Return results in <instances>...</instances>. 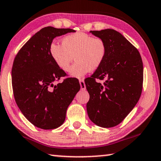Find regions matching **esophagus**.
<instances>
[{"label": "esophagus", "instance_id": "34e87169", "mask_svg": "<svg viewBox=\"0 0 161 161\" xmlns=\"http://www.w3.org/2000/svg\"><path fill=\"white\" fill-rule=\"evenodd\" d=\"M79 82H80V85L81 90H86V86L85 82H84V80H83V79H80V80H79Z\"/></svg>", "mask_w": 161, "mask_h": 161}]
</instances>
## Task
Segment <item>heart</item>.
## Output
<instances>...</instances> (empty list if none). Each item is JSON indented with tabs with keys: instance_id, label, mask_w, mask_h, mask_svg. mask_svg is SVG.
Listing matches in <instances>:
<instances>
[{
	"instance_id": "1",
	"label": "heart",
	"mask_w": 161,
	"mask_h": 161,
	"mask_svg": "<svg viewBox=\"0 0 161 161\" xmlns=\"http://www.w3.org/2000/svg\"><path fill=\"white\" fill-rule=\"evenodd\" d=\"M49 52L56 65L64 71L68 70L75 57L76 62L68 73L71 77L80 78L101 66L106 58L108 47L100 37L77 32L65 36L62 44L53 42Z\"/></svg>"
}]
</instances>
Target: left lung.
Returning <instances> with one entry per match:
<instances>
[{
    "label": "left lung",
    "mask_w": 161,
    "mask_h": 161,
    "mask_svg": "<svg viewBox=\"0 0 161 161\" xmlns=\"http://www.w3.org/2000/svg\"><path fill=\"white\" fill-rule=\"evenodd\" d=\"M91 33L103 39L108 52L103 64L85 80L90 95L87 112L96 125L114 127L125 119L140 98L143 61L138 49L118 31L105 29ZM96 79L105 81L101 84Z\"/></svg>",
    "instance_id": "left-lung-1"
}]
</instances>
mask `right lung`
<instances>
[{
  "label": "right lung",
  "instance_id": "right-lung-1",
  "mask_svg": "<svg viewBox=\"0 0 161 161\" xmlns=\"http://www.w3.org/2000/svg\"><path fill=\"white\" fill-rule=\"evenodd\" d=\"M75 32L70 28H42L26 42L15 57L12 86L15 101L23 115L36 127L51 130L64 123L68 107L80 88L79 81L53 60L50 45L57 36Z\"/></svg>",
  "mask_w": 161,
  "mask_h": 161
}]
</instances>
